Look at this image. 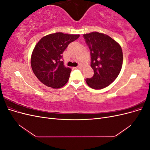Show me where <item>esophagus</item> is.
I'll use <instances>...</instances> for the list:
<instances>
[{
	"label": "esophagus",
	"instance_id": "esophagus-1",
	"mask_svg": "<svg viewBox=\"0 0 150 150\" xmlns=\"http://www.w3.org/2000/svg\"><path fill=\"white\" fill-rule=\"evenodd\" d=\"M75 68H76V69H81V68H82V66H81V65H79V66H78L76 67Z\"/></svg>",
	"mask_w": 150,
	"mask_h": 150
}]
</instances>
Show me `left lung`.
Listing matches in <instances>:
<instances>
[{
	"instance_id": "obj_1",
	"label": "left lung",
	"mask_w": 150,
	"mask_h": 150,
	"mask_svg": "<svg viewBox=\"0 0 150 150\" xmlns=\"http://www.w3.org/2000/svg\"><path fill=\"white\" fill-rule=\"evenodd\" d=\"M83 36L90 50L91 66L94 71V76L86 79V83L94 89L106 88L116 79L121 70V47L109 35L98 32Z\"/></svg>"
}]
</instances>
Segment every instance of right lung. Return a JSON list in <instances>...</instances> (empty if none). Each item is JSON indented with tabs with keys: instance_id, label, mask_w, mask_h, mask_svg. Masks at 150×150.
Listing matches in <instances>:
<instances>
[{
	"instance_id": "1",
	"label": "right lung",
	"mask_w": 150,
	"mask_h": 150,
	"mask_svg": "<svg viewBox=\"0 0 150 150\" xmlns=\"http://www.w3.org/2000/svg\"><path fill=\"white\" fill-rule=\"evenodd\" d=\"M79 36L56 33L39 40L32 52L30 64L34 74L42 84L58 89L67 83L71 69L64 66L62 54L68 45Z\"/></svg>"
}]
</instances>
